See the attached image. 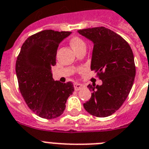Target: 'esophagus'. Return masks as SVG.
Masks as SVG:
<instances>
[{
  "label": "esophagus",
  "mask_w": 149,
  "mask_h": 149,
  "mask_svg": "<svg viewBox=\"0 0 149 149\" xmlns=\"http://www.w3.org/2000/svg\"><path fill=\"white\" fill-rule=\"evenodd\" d=\"M84 84H79V83L74 84V90H75V91H79L80 89H81V88H84Z\"/></svg>",
  "instance_id": "esophagus-1"
}]
</instances>
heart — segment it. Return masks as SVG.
<instances>
[{
	"mask_svg": "<svg viewBox=\"0 0 149 149\" xmlns=\"http://www.w3.org/2000/svg\"><path fill=\"white\" fill-rule=\"evenodd\" d=\"M71 45H72V49L74 50L77 48L81 47V46H85V43L81 38L75 36L71 39Z\"/></svg>",
	"mask_w": 149,
	"mask_h": 149,
	"instance_id": "obj_1",
	"label": "heart"
}]
</instances>
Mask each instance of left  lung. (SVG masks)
<instances>
[{"label":"left lung","mask_w":149,"mask_h":149,"mask_svg":"<svg viewBox=\"0 0 149 149\" xmlns=\"http://www.w3.org/2000/svg\"><path fill=\"white\" fill-rule=\"evenodd\" d=\"M77 32L94 43L91 69L103 82L88 86L91 97L84 107L93 116L107 117L120 109L132 89L136 76L132 49L123 38L104 26Z\"/></svg>","instance_id":"left-lung-1"}]
</instances>
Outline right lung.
<instances>
[{
  "mask_svg": "<svg viewBox=\"0 0 149 149\" xmlns=\"http://www.w3.org/2000/svg\"><path fill=\"white\" fill-rule=\"evenodd\" d=\"M71 33L52 29L36 33L23 42L16 61V74L23 99L30 110L44 119L61 116L74 90L72 82L55 81L52 73L58 47Z\"/></svg>",
  "mask_w": 149,
  "mask_h": 149,
  "instance_id": "add662e5",
  "label": "right lung"
}]
</instances>
